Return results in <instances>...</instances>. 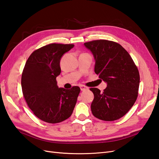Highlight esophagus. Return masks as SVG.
I'll use <instances>...</instances> for the list:
<instances>
[{
    "label": "esophagus",
    "mask_w": 159,
    "mask_h": 159,
    "mask_svg": "<svg viewBox=\"0 0 159 159\" xmlns=\"http://www.w3.org/2000/svg\"><path fill=\"white\" fill-rule=\"evenodd\" d=\"M80 88H81V90H82V91L86 90H87V89H88V88H87V87H86L85 86H84V85H81V86H80Z\"/></svg>",
    "instance_id": "obj_1"
}]
</instances>
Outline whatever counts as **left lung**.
Here are the masks:
<instances>
[{
    "label": "left lung",
    "mask_w": 159,
    "mask_h": 159,
    "mask_svg": "<svg viewBox=\"0 0 159 159\" xmlns=\"http://www.w3.org/2000/svg\"><path fill=\"white\" fill-rule=\"evenodd\" d=\"M84 45L94 55L96 74L107 83L102 92L96 88L90 89L94 96L92 113L103 121L117 120L130 110L138 98V67L127 50L117 42L97 40Z\"/></svg>",
    "instance_id": "obj_1"
}]
</instances>
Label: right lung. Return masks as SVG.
Returning a JSON list of instances; mask_svg holds the SVG:
<instances>
[{
    "label": "right lung",
    "instance_id": "obj_1",
    "mask_svg": "<svg viewBox=\"0 0 159 159\" xmlns=\"http://www.w3.org/2000/svg\"><path fill=\"white\" fill-rule=\"evenodd\" d=\"M74 44L52 43L38 48L27 60L21 75L23 94L30 109L42 121L57 123L71 115L80 92L78 86L59 88L60 61Z\"/></svg>",
    "mask_w": 159,
    "mask_h": 159
}]
</instances>
